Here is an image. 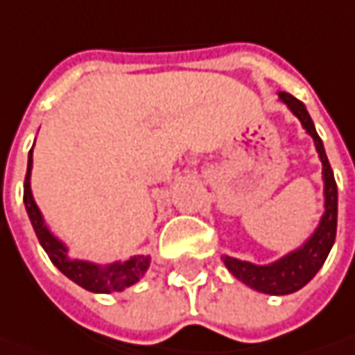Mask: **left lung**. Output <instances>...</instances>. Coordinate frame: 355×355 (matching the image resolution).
I'll use <instances>...</instances> for the list:
<instances>
[{
	"mask_svg": "<svg viewBox=\"0 0 355 355\" xmlns=\"http://www.w3.org/2000/svg\"><path fill=\"white\" fill-rule=\"evenodd\" d=\"M282 103H286L288 108L299 118V122L307 130L313 139L315 147L319 151V157L322 161V180H324V214L320 218L319 227L315 229V233L311 235L303 247L297 250L286 254L284 259L276 260L266 266H257L250 264L247 260L231 259L223 257V264L227 270L241 279L243 284H247L248 288L270 293V295H288L301 289L307 282L315 278V274L319 272L320 266L324 264V260L329 257L330 248L334 245L336 239V223H338V188L334 180V173L330 168L329 157L324 153L322 139L315 130V124L311 120L309 112L305 105L289 93H279Z\"/></svg>",
	"mask_w": 355,
	"mask_h": 355,
	"instance_id": "1",
	"label": "left lung"
}]
</instances>
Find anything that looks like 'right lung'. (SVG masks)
I'll list each match as a JSON object with an SVG mask.
<instances>
[{"instance_id": "add662e5", "label": "right lung", "mask_w": 355, "mask_h": 355, "mask_svg": "<svg viewBox=\"0 0 355 355\" xmlns=\"http://www.w3.org/2000/svg\"><path fill=\"white\" fill-rule=\"evenodd\" d=\"M31 171H33V149L28 151V165H26V177H25V200L26 214L33 223L36 237L40 241V245L46 250V254L50 257L52 264L56 266L64 276L76 282L77 286H81L87 291L93 293H112V291H122V289L134 286L139 278L146 274L149 268V260L151 257L137 254L124 262H112L107 266H98L93 262L85 260H71L67 257V247L58 237L52 235V231L46 227L42 214L36 206L33 192H31Z\"/></svg>"}]
</instances>
